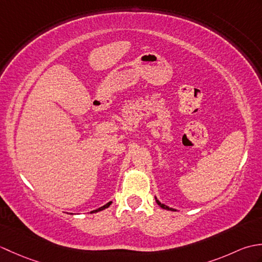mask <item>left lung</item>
I'll list each match as a JSON object with an SVG mask.
<instances>
[{
    "label": "left lung",
    "instance_id": "left-lung-1",
    "mask_svg": "<svg viewBox=\"0 0 262 262\" xmlns=\"http://www.w3.org/2000/svg\"><path fill=\"white\" fill-rule=\"evenodd\" d=\"M155 202H157V204L160 206V207H162L163 209H168V210H173V209H172V208H170V207H168V206H165L164 204H161L160 202H159V200L157 199V197H155Z\"/></svg>",
    "mask_w": 262,
    "mask_h": 262
}]
</instances>
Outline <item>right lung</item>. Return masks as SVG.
Listing matches in <instances>:
<instances>
[{
  "label": "right lung",
  "instance_id": "right-lung-1",
  "mask_svg": "<svg viewBox=\"0 0 262 262\" xmlns=\"http://www.w3.org/2000/svg\"><path fill=\"white\" fill-rule=\"evenodd\" d=\"M111 203H113V202H109L108 204H105L104 206H102V207H100V208H98V209H96V210H92L91 213H97V211H100V210H103V209H105V208H108L109 206L111 205Z\"/></svg>",
  "mask_w": 262,
  "mask_h": 262
}]
</instances>
